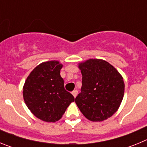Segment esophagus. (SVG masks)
<instances>
[{
  "mask_svg": "<svg viewBox=\"0 0 147 147\" xmlns=\"http://www.w3.org/2000/svg\"><path fill=\"white\" fill-rule=\"evenodd\" d=\"M72 94H73V96H74V98H76V96H77V94H78V90H74V91L72 92Z\"/></svg>",
  "mask_w": 147,
  "mask_h": 147,
  "instance_id": "1",
  "label": "esophagus"
}]
</instances>
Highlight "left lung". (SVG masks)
<instances>
[{"mask_svg": "<svg viewBox=\"0 0 147 147\" xmlns=\"http://www.w3.org/2000/svg\"><path fill=\"white\" fill-rule=\"evenodd\" d=\"M82 75L81 93L75 102L88 120L102 121L119 109L124 93L123 77L106 61L90 59L79 64Z\"/></svg>", "mask_w": 147, "mask_h": 147, "instance_id": "left-lung-1", "label": "left lung"}]
</instances>
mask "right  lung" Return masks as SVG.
<instances>
[{
    "mask_svg": "<svg viewBox=\"0 0 147 147\" xmlns=\"http://www.w3.org/2000/svg\"><path fill=\"white\" fill-rule=\"evenodd\" d=\"M62 65L52 60L38 65L30 73L23 86L27 107L40 120L55 122L62 118L74 97L64 88L60 76Z\"/></svg>",
    "mask_w": 147,
    "mask_h": 147,
    "instance_id": "1",
    "label": "right lung"
}]
</instances>
